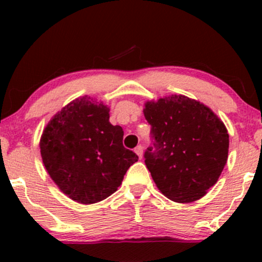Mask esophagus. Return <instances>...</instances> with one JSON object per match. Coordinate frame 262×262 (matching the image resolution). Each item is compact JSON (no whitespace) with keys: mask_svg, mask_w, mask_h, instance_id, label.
Wrapping results in <instances>:
<instances>
[{"mask_svg":"<svg viewBox=\"0 0 262 262\" xmlns=\"http://www.w3.org/2000/svg\"><path fill=\"white\" fill-rule=\"evenodd\" d=\"M134 151H135V154H137L138 156H139V159L143 158V146H141V145H138L137 148L134 149Z\"/></svg>","mask_w":262,"mask_h":262,"instance_id":"esophagus-1","label":"esophagus"}]
</instances>
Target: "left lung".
<instances>
[{"mask_svg":"<svg viewBox=\"0 0 262 262\" xmlns=\"http://www.w3.org/2000/svg\"><path fill=\"white\" fill-rule=\"evenodd\" d=\"M152 146L144 154L156 187L179 203L200 200L228 160L229 134L210 108L183 95L145 103Z\"/></svg>","mask_w":262,"mask_h":262,"instance_id":"left-lung-1","label":"left lung"}]
</instances>
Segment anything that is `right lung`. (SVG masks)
<instances>
[{
    "instance_id": "add662e5",
    "label": "right lung",
    "mask_w": 262,
    "mask_h": 262,
    "mask_svg": "<svg viewBox=\"0 0 262 262\" xmlns=\"http://www.w3.org/2000/svg\"><path fill=\"white\" fill-rule=\"evenodd\" d=\"M123 129L110 123V108L89 96L76 98L50 119L40 154L48 173L75 202L97 203L118 189L138 155L123 146Z\"/></svg>"
}]
</instances>
